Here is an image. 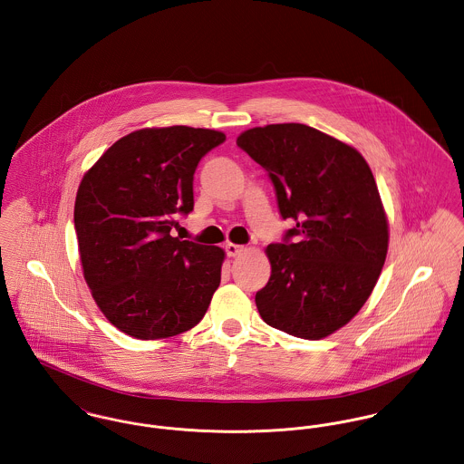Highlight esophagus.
Here are the masks:
<instances>
[{"label": "esophagus", "mask_w": 464, "mask_h": 464, "mask_svg": "<svg viewBox=\"0 0 464 464\" xmlns=\"http://www.w3.org/2000/svg\"><path fill=\"white\" fill-rule=\"evenodd\" d=\"M244 250H246L244 246H237V244H226V252H227V256H229V257H235V256L242 254Z\"/></svg>", "instance_id": "esophagus-1"}]
</instances>
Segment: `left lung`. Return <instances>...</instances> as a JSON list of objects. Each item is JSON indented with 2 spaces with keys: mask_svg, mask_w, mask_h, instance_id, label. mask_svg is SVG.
Segmentation results:
<instances>
[{
  "mask_svg": "<svg viewBox=\"0 0 464 464\" xmlns=\"http://www.w3.org/2000/svg\"><path fill=\"white\" fill-rule=\"evenodd\" d=\"M237 144L268 171L287 229L272 244V276L256 293L263 321L320 341L371 296L389 250V220L365 159L304 123L254 127Z\"/></svg>",
  "mask_w": 464,
  "mask_h": 464,
  "instance_id": "left-lung-1",
  "label": "left lung"
}]
</instances>
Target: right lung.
I'll use <instances>...</instances> for the list:
<instances>
[{
  "instance_id": "obj_1",
  "label": "right lung",
  "mask_w": 464,
  "mask_h": 464,
  "mask_svg": "<svg viewBox=\"0 0 464 464\" xmlns=\"http://www.w3.org/2000/svg\"><path fill=\"white\" fill-rule=\"evenodd\" d=\"M226 141L210 129L134 130L84 173L73 224L82 276L111 324L136 339L179 335L203 320L226 252L171 237L194 208L203 155Z\"/></svg>"
}]
</instances>
